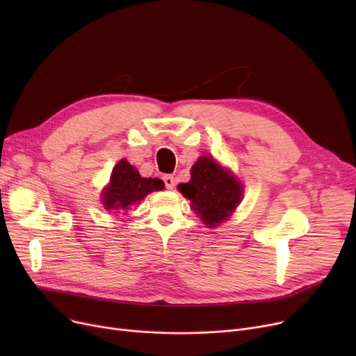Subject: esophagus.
<instances>
[{
  "instance_id": "esophagus-1",
  "label": "esophagus",
  "mask_w": 356,
  "mask_h": 356,
  "mask_svg": "<svg viewBox=\"0 0 356 356\" xmlns=\"http://www.w3.org/2000/svg\"><path fill=\"white\" fill-rule=\"evenodd\" d=\"M163 180H164V184H165V188L167 189H173L175 188V177L173 176H170V175H165L164 177H163Z\"/></svg>"
}]
</instances>
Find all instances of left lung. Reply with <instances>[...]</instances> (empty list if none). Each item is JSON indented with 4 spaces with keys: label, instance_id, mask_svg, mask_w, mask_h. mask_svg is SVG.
<instances>
[{
    "label": "left lung",
    "instance_id": "obj_1",
    "mask_svg": "<svg viewBox=\"0 0 356 356\" xmlns=\"http://www.w3.org/2000/svg\"><path fill=\"white\" fill-rule=\"evenodd\" d=\"M191 181L177 189L192 202V208L208 227H216L236 208L242 186L229 172L209 157H200L192 167Z\"/></svg>",
    "mask_w": 356,
    "mask_h": 356
}]
</instances>
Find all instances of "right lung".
I'll return each mask as SVG.
<instances>
[{
	"instance_id": "1",
	"label": "right lung",
	"mask_w": 356,
	"mask_h": 356,
	"mask_svg": "<svg viewBox=\"0 0 356 356\" xmlns=\"http://www.w3.org/2000/svg\"><path fill=\"white\" fill-rule=\"evenodd\" d=\"M163 188V180L141 177L136 167L127 160H121L112 170L109 186L102 195V202L108 211L128 209L131 204L140 203L149 192L161 191Z\"/></svg>"
}]
</instances>
